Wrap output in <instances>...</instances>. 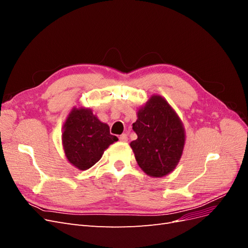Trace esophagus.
Here are the masks:
<instances>
[{
    "label": "esophagus",
    "instance_id": "esophagus-1",
    "mask_svg": "<svg viewBox=\"0 0 248 248\" xmlns=\"http://www.w3.org/2000/svg\"><path fill=\"white\" fill-rule=\"evenodd\" d=\"M119 140H121V141H127V140H128V137H127L126 133H123V134H121V136L119 137Z\"/></svg>",
    "mask_w": 248,
    "mask_h": 248
}]
</instances>
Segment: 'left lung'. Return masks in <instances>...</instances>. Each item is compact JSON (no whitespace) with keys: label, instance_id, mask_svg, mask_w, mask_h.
<instances>
[{"label":"left lung","instance_id":"1","mask_svg":"<svg viewBox=\"0 0 248 248\" xmlns=\"http://www.w3.org/2000/svg\"><path fill=\"white\" fill-rule=\"evenodd\" d=\"M132 129L138 139L130 147L147 175L159 178L175 170L183 153L185 131L181 120L163 97L151 96L139 109Z\"/></svg>","mask_w":248,"mask_h":248}]
</instances>
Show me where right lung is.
Instances as JSON below:
<instances>
[{
    "instance_id": "1",
    "label": "right lung",
    "mask_w": 248,
    "mask_h": 248,
    "mask_svg": "<svg viewBox=\"0 0 248 248\" xmlns=\"http://www.w3.org/2000/svg\"><path fill=\"white\" fill-rule=\"evenodd\" d=\"M118 138L90 108H73L63 125L62 142L68 161L80 170L93 167Z\"/></svg>"
}]
</instances>
